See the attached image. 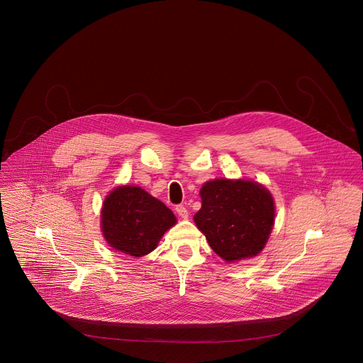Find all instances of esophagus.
<instances>
[{
	"label": "esophagus",
	"mask_w": 363,
	"mask_h": 363,
	"mask_svg": "<svg viewBox=\"0 0 363 363\" xmlns=\"http://www.w3.org/2000/svg\"><path fill=\"white\" fill-rule=\"evenodd\" d=\"M176 211H177V214L182 217V218H187L189 217V210L186 206H183V205H177L176 206Z\"/></svg>",
	"instance_id": "obj_1"
}]
</instances>
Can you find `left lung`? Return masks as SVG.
I'll return each instance as SVG.
<instances>
[{"label": "left lung", "instance_id": "8db88e82", "mask_svg": "<svg viewBox=\"0 0 363 363\" xmlns=\"http://www.w3.org/2000/svg\"><path fill=\"white\" fill-rule=\"evenodd\" d=\"M202 208L194 216L210 247L227 262L258 255L274 224V201L259 183L214 179L199 191Z\"/></svg>", "mask_w": 363, "mask_h": 363}]
</instances>
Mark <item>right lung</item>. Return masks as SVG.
<instances>
[{
  "label": "right lung",
  "mask_w": 363,
  "mask_h": 363,
  "mask_svg": "<svg viewBox=\"0 0 363 363\" xmlns=\"http://www.w3.org/2000/svg\"><path fill=\"white\" fill-rule=\"evenodd\" d=\"M174 224L172 210L134 186L116 187L101 211V229L108 245L133 257L152 252Z\"/></svg>",
  "instance_id": "obj_1"
}]
</instances>
